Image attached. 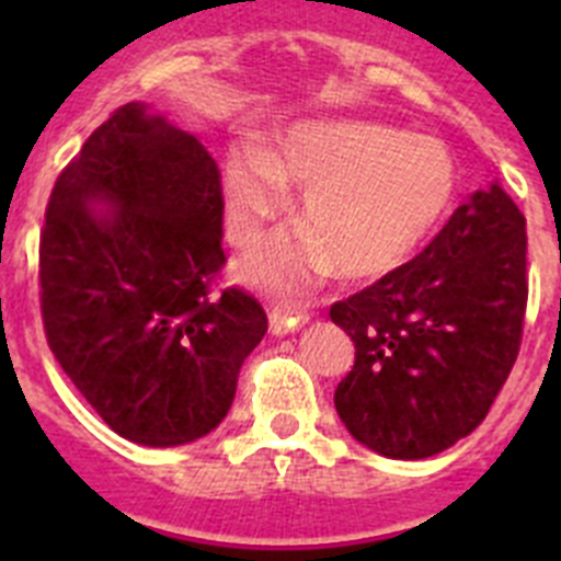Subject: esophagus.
I'll list each match as a JSON object with an SVG mask.
<instances>
[{"label": "esophagus", "instance_id": "esophagus-1", "mask_svg": "<svg viewBox=\"0 0 561 561\" xmlns=\"http://www.w3.org/2000/svg\"><path fill=\"white\" fill-rule=\"evenodd\" d=\"M306 323H309V314L306 311H295V306L280 304L270 311V331L275 336L291 334V331H297Z\"/></svg>", "mask_w": 561, "mask_h": 561}]
</instances>
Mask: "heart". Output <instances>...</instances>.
I'll list each match as a JSON object with an SVG mask.
<instances>
[{"mask_svg":"<svg viewBox=\"0 0 561 561\" xmlns=\"http://www.w3.org/2000/svg\"><path fill=\"white\" fill-rule=\"evenodd\" d=\"M227 230L255 247L304 191L300 236L252 261L250 275L291 289L336 264L345 277L399 270L433 232L455 193V162L433 137L362 121L297 123L261 148L241 146L221 168Z\"/></svg>","mask_w":561,"mask_h":561,"instance_id":"heart-1","label":"heart"}]
</instances>
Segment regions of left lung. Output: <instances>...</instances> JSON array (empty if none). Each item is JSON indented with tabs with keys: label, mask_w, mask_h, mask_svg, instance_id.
<instances>
[{
	"label": "left lung",
	"mask_w": 561,
	"mask_h": 561,
	"mask_svg": "<svg viewBox=\"0 0 561 561\" xmlns=\"http://www.w3.org/2000/svg\"><path fill=\"white\" fill-rule=\"evenodd\" d=\"M525 250V216L492 182L419 257L331 306L356 348L334 408L359 444L433 458L485 419L519 351Z\"/></svg>",
	"instance_id": "1"
}]
</instances>
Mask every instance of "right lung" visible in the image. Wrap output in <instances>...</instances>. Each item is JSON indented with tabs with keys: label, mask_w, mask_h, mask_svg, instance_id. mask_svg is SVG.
Segmentation results:
<instances>
[{
	"label": "right lung",
	"mask_w": 561,
	"mask_h": 561,
	"mask_svg": "<svg viewBox=\"0 0 561 561\" xmlns=\"http://www.w3.org/2000/svg\"><path fill=\"white\" fill-rule=\"evenodd\" d=\"M219 168L148 103L95 128L56 180L42 232L53 354L121 438L182 447L219 427L238 370L266 334L225 264Z\"/></svg>",
	"instance_id": "add662e5"
}]
</instances>
